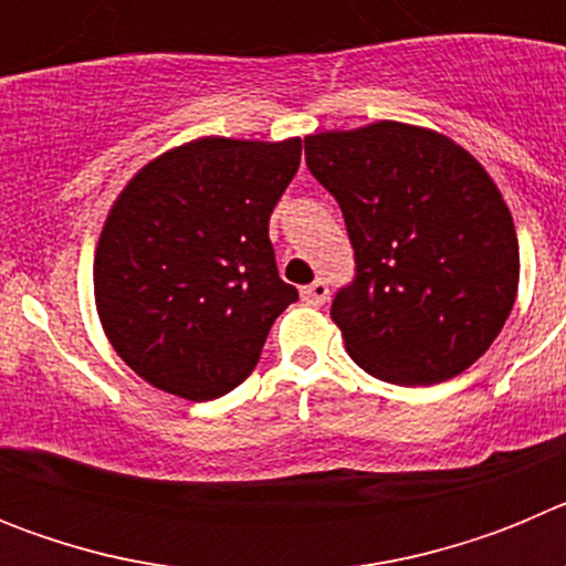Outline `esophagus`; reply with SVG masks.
<instances>
[{
  "mask_svg": "<svg viewBox=\"0 0 566 566\" xmlns=\"http://www.w3.org/2000/svg\"><path fill=\"white\" fill-rule=\"evenodd\" d=\"M328 292H332V289H328V283L319 277V280H314V283H308V286L300 289V297H303V303H308V306H323V303L328 300Z\"/></svg>",
  "mask_w": 566,
  "mask_h": 566,
  "instance_id": "1",
  "label": "esophagus"
}]
</instances>
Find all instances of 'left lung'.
Instances as JSON below:
<instances>
[{
    "label": "left lung",
    "instance_id": "1",
    "mask_svg": "<svg viewBox=\"0 0 566 566\" xmlns=\"http://www.w3.org/2000/svg\"><path fill=\"white\" fill-rule=\"evenodd\" d=\"M306 164L343 209L354 249V280L332 303L345 352L394 385L470 368L518 289L516 229L482 164L397 122L308 135Z\"/></svg>",
    "mask_w": 566,
    "mask_h": 566
}]
</instances>
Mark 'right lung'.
Returning <instances> with one entry per match:
<instances>
[{"label": "right lung", "mask_w": 566, "mask_h": 566, "mask_svg": "<svg viewBox=\"0 0 566 566\" xmlns=\"http://www.w3.org/2000/svg\"><path fill=\"white\" fill-rule=\"evenodd\" d=\"M300 138H201L127 184L96 249V306L118 357L175 397L207 402L258 365L283 283L269 218L300 167Z\"/></svg>", "instance_id": "1"}]
</instances>
